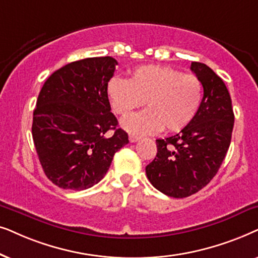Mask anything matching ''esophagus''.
Masks as SVG:
<instances>
[{"label": "esophagus", "mask_w": 258, "mask_h": 258, "mask_svg": "<svg viewBox=\"0 0 258 258\" xmlns=\"http://www.w3.org/2000/svg\"><path fill=\"white\" fill-rule=\"evenodd\" d=\"M128 139H130V142H131V143H136V142H138V140L140 139V137L136 136V135H130L128 136Z\"/></svg>", "instance_id": "obj_1"}]
</instances>
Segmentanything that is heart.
Wrapping results in <instances>:
<instances>
[{
    "label": "heart",
    "instance_id": "1",
    "mask_svg": "<svg viewBox=\"0 0 258 258\" xmlns=\"http://www.w3.org/2000/svg\"><path fill=\"white\" fill-rule=\"evenodd\" d=\"M107 95L116 114L127 116L146 104L147 109L123 119L128 132L151 135L178 132L190 123L203 101V85L192 74L174 68L147 64L136 68L128 80L113 77Z\"/></svg>",
    "mask_w": 258,
    "mask_h": 258
}]
</instances>
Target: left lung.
Instances as JSON below:
<instances>
[{
    "mask_svg": "<svg viewBox=\"0 0 258 258\" xmlns=\"http://www.w3.org/2000/svg\"><path fill=\"white\" fill-rule=\"evenodd\" d=\"M202 81L203 101L195 119L178 135L157 139V156L146 176L157 190L173 198L196 194L218 172L231 143V98L224 81L207 64L192 62Z\"/></svg>",
    "mask_w": 258,
    "mask_h": 258,
    "instance_id": "1",
    "label": "left lung"
}]
</instances>
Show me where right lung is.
Segmentation results:
<instances>
[{
  "label": "right lung",
  "instance_id": "right-lung-1",
  "mask_svg": "<svg viewBox=\"0 0 258 258\" xmlns=\"http://www.w3.org/2000/svg\"><path fill=\"white\" fill-rule=\"evenodd\" d=\"M116 64L111 56L74 61L41 88L32 135L43 172L56 186L80 191L98 184L128 143L107 95Z\"/></svg>",
  "mask_w": 258,
  "mask_h": 258
}]
</instances>
